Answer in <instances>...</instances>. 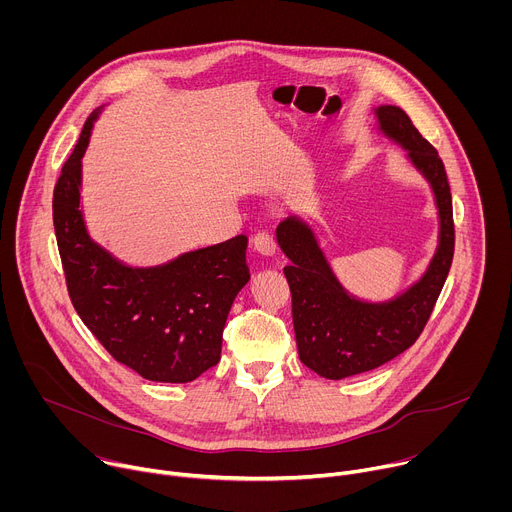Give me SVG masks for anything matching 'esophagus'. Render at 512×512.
I'll return each mask as SVG.
<instances>
[{"label": "esophagus", "mask_w": 512, "mask_h": 512, "mask_svg": "<svg viewBox=\"0 0 512 512\" xmlns=\"http://www.w3.org/2000/svg\"><path fill=\"white\" fill-rule=\"evenodd\" d=\"M251 245H253V249H255L257 253L265 255V257H273V255H275V249H277L275 239H273L271 235H267V233L255 235L253 241H251Z\"/></svg>", "instance_id": "obj_1"}]
</instances>
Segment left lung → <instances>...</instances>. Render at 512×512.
I'll list each match as a JSON object with an SVG mask.
<instances>
[{"instance_id":"obj_1","label":"left lung","mask_w":512,"mask_h":512,"mask_svg":"<svg viewBox=\"0 0 512 512\" xmlns=\"http://www.w3.org/2000/svg\"><path fill=\"white\" fill-rule=\"evenodd\" d=\"M379 131L405 150V158L433 192L437 247L405 291L385 302L358 300L340 283L314 229L300 216H287L275 235L291 261L283 273L291 291V314L300 360L324 379L340 381L373 371L405 352L425 328L454 259L452 194L444 162L433 145L395 105L375 109Z\"/></svg>"}]
</instances>
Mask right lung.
I'll return each mask as SVG.
<instances>
[{
	"label": "right lung",
	"instance_id": "right-lung-1",
	"mask_svg": "<svg viewBox=\"0 0 512 512\" xmlns=\"http://www.w3.org/2000/svg\"><path fill=\"white\" fill-rule=\"evenodd\" d=\"M101 111L89 115L54 186V233L68 296L117 362L148 381L190 383L221 360L227 316L251 279L247 237L154 267H131L99 245L87 231L81 186L83 156Z\"/></svg>",
	"mask_w": 512,
	"mask_h": 512
}]
</instances>
